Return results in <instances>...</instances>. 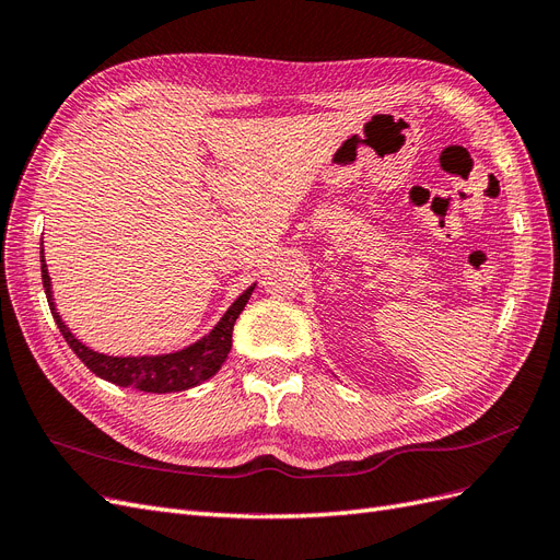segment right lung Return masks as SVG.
<instances>
[{"label": "right lung", "mask_w": 560, "mask_h": 560, "mask_svg": "<svg viewBox=\"0 0 560 560\" xmlns=\"http://www.w3.org/2000/svg\"><path fill=\"white\" fill-rule=\"evenodd\" d=\"M42 282L48 299V308L54 313V319L62 338L70 343L77 358L86 364L95 376L105 378L118 387H135V389H142V393H159V395L189 389L217 374L219 366L224 364V360L231 352V336H233L235 319H238V315L245 311L249 294L254 292V284H252L249 290H245L238 299L233 301V306L224 313L222 319L217 322V327L189 348L171 352V354L112 358V354L95 352L89 346H83L79 338H74V334L65 327V322L56 311L54 292H50V276L44 261V245H42Z\"/></svg>", "instance_id": "right-lung-1"}]
</instances>
